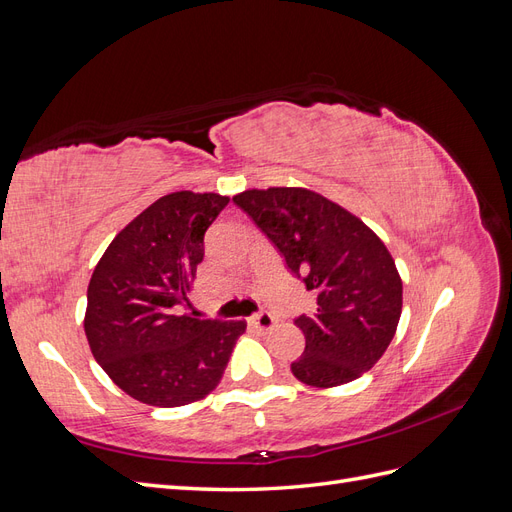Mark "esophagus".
<instances>
[{
  "label": "esophagus",
  "mask_w": 512,
  "mask_h": 512,
  "mask_svg": "<svg viewBox=\"0 0 512 512\" xmlns=\"http://www.w3.org/2000/svg\"><path fill=\"white\" fill-rule=\"evenodd\" d=\"M252 324L260 331H269V329H273L275 318L269 312H258V314L252 316Z\"/></svg>",
  "instance_id": "1"
}]
</instances>
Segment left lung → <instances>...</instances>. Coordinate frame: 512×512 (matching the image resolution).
<instances>
[{
    "mask_svg": "<svg viewBox=\"0 0 512 512\" xmlns=\"http://www.w3.org/2000/svg\"><path fill=\"white\" fill-rule=\"evenodd\" d=\"M235 203L316 292L294 324L305 350L292 374L316 389L361 378L389 348L401 316V277L380 237L356 215L305 188L245 190Z\"/></svg>",
    "mask_w": 512,
    "mask_h": 512,
    "instance_id": "8db88e82",
    "label": "left lung"
}]
</instances>
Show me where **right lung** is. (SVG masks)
<instances>
[{"label": "right lung", "mask_w": 512, "mask_h": 512, "mask_svg": "<svg viewBox=\"0 0 512 512\" xmlns=\"http://www.w3.org/2000/svg\"><path fill=\"white\" fill-rule=\"evenodd\" d=\"M228 196L190 190L158 198L106 247L87 288L85 335L121 391L177 408L222 380L245 320L185 314L207 228Z\"/></svg>", "instance_id": "obj_1"}]
</instances>
